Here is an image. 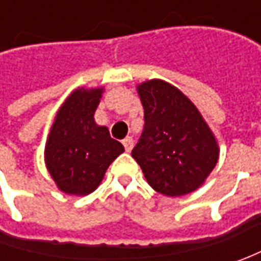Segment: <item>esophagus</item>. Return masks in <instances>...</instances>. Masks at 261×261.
Returning a JSON list of instances; mask_svg holds the SVG:
<instances>
[{
    "label": "esophagus",
    "mask_w": 261,
    "mask_h": 261,
    "mask_svg": "<svg viewBox=\"0 0 261 261\" xmlns=\"http://www.w3.org/2000/svg\"><path fill=\"white\" fill-rule=\"evenodd\" d=\"M122 144H123V146H125L126 152H130V151H132V148H134V139H132L130 136H127V138H125V139L122 141Z\"/></svg>",
    "instance_id": "obj_1"
}]
</instances>
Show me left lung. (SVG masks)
<instances>
[{"label":"left lung","mask_w":261,"mask_h":261,"mask_svg":"<svg viewBox=\"0 0 261 261\" xmlns=\"http://www.w3.org/2000/svg\"><path fill=\"white\" fill-rule=\"evenodd\" d=\"M144 132L132 149L148 185L166 196H183L205 183L219 148L200 112L178 88L163 80L138 86Z\"/></svg>","instance_id":"left-lung-1"}]
</instances>
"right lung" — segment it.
Wrapping results in <instances>:
<instances>
[{
  "label": "right lung",
  "instance_id": "right-lung-1",
  "mask_svg": "<svg viewBox=\"0 0 261 261\" xmlns=\"http://www.w3.org/2000/svg\"><path fill=\"white\" fill-rule=\"evenodd\" d=\"M103 88H78L61 106L45 146L46 168L61 192L86 196L101 183L106 170L125 148L98 126L94 112Z\"/></svg>",
  "mask_w": 261,
  "mask_h": 261
}]
</instances>
